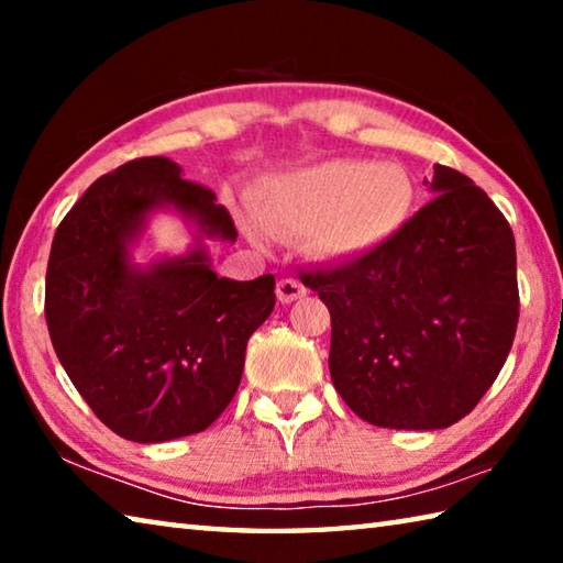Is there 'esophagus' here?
Wrapping results in <instances>:
<instances>
[{
  "instance_id": "1",
  "label": "esophagus",
  "mask_w": 563,
  "mask_h": 563,
  "mask_svg": "<svg viewBox=\"0 0 563 563\" xmlns=\"http://www.w3.org/2000/svg\"><path fill=\"white\" fill-rule=\"evenodd\" d=\"M275 292H278L280 302H292V300L302 298V295L308 292V288H305V285L295 278H283V280H278V288H275Z\"/></svg>"
}]
</instances>
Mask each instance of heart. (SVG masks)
Instances as JSON below:
<instances>
[{
	"label": "heart",
	"instance_id": "b5f03b06",
	"mask_svg": "<svg viewBox=\"0 0 563 563\" xmlns=\"http://www.w3.org/2000/svg\"><path fill=\"white\" fill-rule=\"evenodd\" d=\"M415 201L405 168L325 161L265 184L255 216L273 235L308 233L322 258H357L393 238Z\"/></svg>",
	"mask_w": 563,
	"mask_h": 563
}]
</instances>
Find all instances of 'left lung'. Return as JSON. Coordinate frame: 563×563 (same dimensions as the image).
<instances>
[{
    "label": "left lung",
    "instance_id": "obj_1",
    "mask_svg": "<svg viewBox=\"0 0 563 563\" xmlns=\"http://www.w3.org/2000/svg\"><path fill=\"white\" fill-rule=\"evenodd\" d=\"M430 186L437 196L387 243L300 271L330 310L332 385L357 417L389 430L460 422L494 385L517 335L507 218L450 166L437 164Z\"/></svg>",
    "mask_w": 563,
    "mask_h": 563
}]
</instances>
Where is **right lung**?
<instances>
[{
	"mask_svg": "<svg viewBox=\"0 0 563 563\" xmlns=\"http://www.w3.org/2000/svg\"><path fill=\"white\" fill-rule=\"evenodd\" d=\"M158 206L235 241L211 188L164 156L93 180L54 233L44 316L56 357L103 424L131 442L203 432L241 385L247 338L275 308V278H218L203 247L133 268L126 245Z\"/></svg>",
	"mask_w": 563,
	"mask_h": 563,
	"instance_id": "obj_1",
	"label": "right lung"
}]
</instances>
